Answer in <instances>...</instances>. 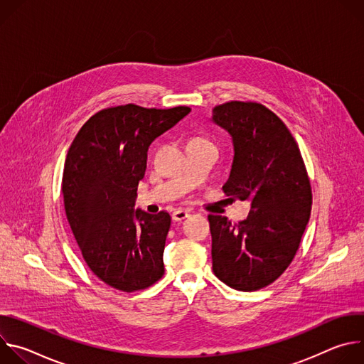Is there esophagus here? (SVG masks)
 I'll use <instances>...</instances> for the list:
<instances>
[{"instance_id": "34e87169", "label": "esophagus", "mask_w": 364, "mask_h": 364, "mask_svg": "<svg viewBox=\"0 0 364 364\" xmlns=\"http://www.w3.org/2000/svg\"><path fill=\"white\" fill-rule=\"evenodd\" d=\"M188 218V212H186V210H183V209H177L174 213H173V220H176V222H181V220H184V219H187Z\"/></svg>"}]
</instances>
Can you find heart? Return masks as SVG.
<instances>
[{
	"instance_id": "obj_1",
	"label": "heart",
	"mask_w": 364,
	"mask_h": 364,
	"mask_svg": "<svg viewBox=\"0 0 364 364\" xmlns=\"http://www.w3.org/2000/svg\"><path fill=\"white\" fill-rule=\"evenodd\" d=\"M194 139H203V138H194Z\"/></svg>"
}]
</instances>
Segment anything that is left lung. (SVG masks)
Here are the masks:
<instances>
[{
	"mask_svg": "<svg viewBox=\"0 0 364 364\" xmlns=\"http://www.w3.org/2000/svg\"><path fill=\"white\" fill-rule=\"evenodd\" d=\"M212 121L235 149L223 191L250 201L239 225L209 215L213 272L230 288L257 291L284 274L299 247L313 204L309 178L289 129L261 103H223Z\"/></svg>",
	"mask_w": 364,
	"mask_h": 364,
	"instance_id": "obj_1",
	"label": "left lung"
}]
</instances>
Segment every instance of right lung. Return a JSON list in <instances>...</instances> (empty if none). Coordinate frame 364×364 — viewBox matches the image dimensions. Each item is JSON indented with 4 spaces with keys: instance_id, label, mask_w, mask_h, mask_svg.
<instances>
[{
    "instance_id": "right-lung-1",
    "label": "right lung",
    "mask_w": 364,
    "mask_h": 364,
    "mask_svg": "<svg viewBox=\"0 0 364 364\" xmlns=\"http://www.w3.org/2000/svg\"><path fill=\"white\" fill-rule=\"evenodd\" d=\"M121 105L102 109L80 128L65 161L66 218L90 271L124 292L145 289L164 275L171 218L134 209L151 142L190 114Z\"/></svg>"
}]
</instances>
